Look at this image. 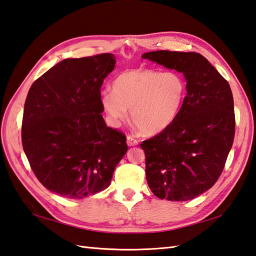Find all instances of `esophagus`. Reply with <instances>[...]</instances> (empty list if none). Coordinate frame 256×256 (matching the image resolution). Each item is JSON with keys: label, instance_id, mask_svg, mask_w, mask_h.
<instances>
[{"label": "esophagus", "instance_id": "34e87169", "mask_svg": "<svg viewBox=\"0 0 256 256\" xmlns=\"http://www.w3.org/2000/svg\"><path fill=\"white\" fill-rule=\"evenodd\" d=\"M126 143H128V146H135V145H138V140L136 138H134L133 136H128L126 138Z\"/></svg>", "mask_w": 256, "mask_h": 256}]
</instances>
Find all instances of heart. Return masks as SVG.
Returning <instances> with one entry per match:
<instances>
[{
    "instance_id": "b5f03b06",
    "label": "heart",
    "mask_w": 256,
    "mask_h": 256,
    "mask_svg": "<svg viewBox=\"0 0 256 256\" xmlns=\"http://www.w3.org/2000/svg\"><path fill=\"white\" fill-rule=\"evenodd\" d=\"M112 88L103 91L100 98L108 122L118 126L131 111L135 126L146 135L160 134L171 126L186 95V82L181 74L148 68L120 73Z\"/></svg>"
}]
</instances>
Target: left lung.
Instances as JSON below:
<instances>
[{
    "label": "left lung",
    "mask_w": 256,
    "mask_h": 256,
    "mask_svg": "<svg viewBox=\"0 0 256 256\" xmlns=\"http://www.w3.org/2000/svg\"><path fill=\"white\" fill-rule=\"evenodd\" d=\"M145 60L183 73L186 96L173 124L141 144L145 174L155 196L188 201L211 188L221 175L235 134L230 84L203 55L155 51Z\"/></svg>",
    "instance_id": "1"
}]
</instances>
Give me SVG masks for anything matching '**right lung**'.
<instances>
[{
  "label": "right lung",
  "mask_w": 256,
  "mask_h": 256,
  "mask_svg": "<svg viewBox=\"0 0 256 256\" xmlns=\"http://www.w3.org/2000/svg\"><path fill=\"white\" fill-rule=\"evenodd\" d=\"M115 56L65 58L35 81L24 104L22 145L32 171L50 191L80 200L111 184L128 151L126 138L106 126L100 103Z\"/></svg>",
  "instance_id": "obj_1"
}]
</instances>
